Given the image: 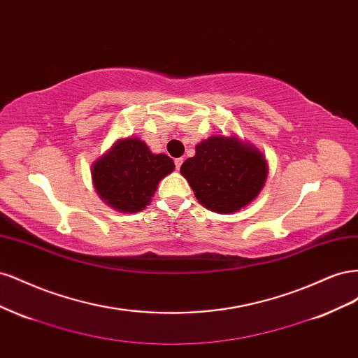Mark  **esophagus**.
<instances>
[{"label": "esophagus", "mask_w": 358, "mask_h": 358, "mask_svg": "<svg viewBox=\"0 0 358 358\" xmlns=\"http://www.w3.org/2000/svg\"><path fill=\"white\" fill-rule=\"evenodd\" d=\"M182 164H183V158H176V159H175V166H176V169H178V170L180 169V166H182Z\"/></svg>", "instance_id": "34e87169"}]
</instances>
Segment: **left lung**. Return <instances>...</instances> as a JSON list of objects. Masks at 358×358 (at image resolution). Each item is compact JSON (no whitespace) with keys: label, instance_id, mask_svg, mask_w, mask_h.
I'll list each match as a JSON object with an SVG mask.
<instances>
[{"label":"left lung","instance_id":"1","mask_svg":"<svg viewBox=\"0 0 358 358\" xmlns=\"http://www.w3.org/2000/svg\"><path fill=\"white\" fill-rule=\"evenodd\" d=\"M197 200L213 212L233 213L251 203L267 178L266 158L234 137L212 136L180 166Z\"/></svg>","mask_w":358,"mask_h":358}]
</instances>
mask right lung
Here are the masks:
<instances>
[{
  "label": "right lung",
  "mask_w": 358,
  "mask_h": 358,
  "mask_svg": "<svg viewBox=\"0 0 358 358\" xmlns=\"http://www.w3.org/2000/svg\"><path fill=\"white\" fill-rule=\"evenodd\" d=\"M175 169L164 154H152L142 140L129 137L119 142L92 167L99 196L119 212H140L149 204L158 182Z\"/></svg>",
  "instance_id": "obj_1"
}]
</instances>
